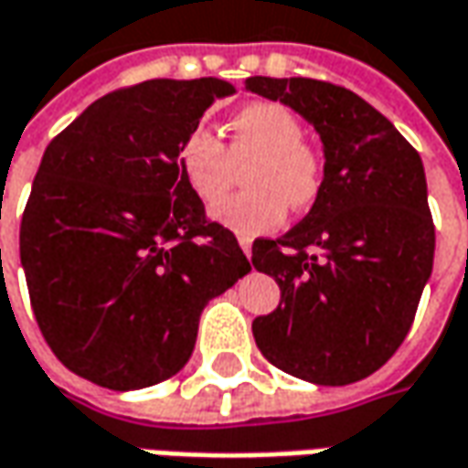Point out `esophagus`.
I'll return each mask as SVG.
<instances>
[{"label": "esophagus", "mask_w": 468, "mask_h": 468, "mask_svg": "<svg viewBox=\"0 0 468 468\" xmlns=\"http://www.w3.org/2000/svg\"><path fill=\"white\" fill-rule=\"evenodd\" d=\"M239 247H241V252H244L247 257L252 255V239H247V237H239Z\"/></svg>", "instance_id": "34e87169"}]
</instances>
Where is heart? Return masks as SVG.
I'll list each match as a JSON object with an SVG mask.
<instances>
[{
  "mask_svg": "<svg viewBox=\"0 0 468 468\" xmlns=\"http://www.w3.org/2000/svg\"><path fill=\"white\" fill-rule=\"evenodd\" d=\"M231 139H216L206 125H196L177 149V165L190 193L216 206L234 183L237 165H246L250 190L227 197L213 216L241 237H257L281 227L285 208L303 211L314 203L324 183V162L303 141V123L281 102H250L229 121Z\"/></svg>",
  "mask_w": 468,
  "mask_h": 468,
  "instance_id": "heart-1",
  "label": "heart"
}]
</instances>
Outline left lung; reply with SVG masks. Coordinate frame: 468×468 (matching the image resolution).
<instances>
[{
    "label": "left lung",
    "instance_id": "1",
    "mask_svg": "<svg viewBox=\"0 0 468 468\" xmlns=\"http://www.w3.org/2000/svg\"><path fill=\"white\" fill-rule=\"evenodd\" d=\"M324 144V183L312 211L281 239H255L252 265L281 288L252 335L275 368L345 387L387 363L412 327L432 272L435 227L415 146L356 92L329 81L250 77Z\"/></svg>",
    "mask_w": 468,
    "mask_h": 468
}]
</instances>
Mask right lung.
I'll use <instances>...</instances> for the list:
<instances>
[{
    "label": "right lung",
    "instance_id": "add662e5",
    "mask_svg": "<svg viewBox=\"0 0 468 468\" xmlns=\"http://www.w3.org/2000/svg\"><path fill=\"white\" fill-rule=\"evenodd\" d=\"M224 80H149L95 100L46 146L22 213L33 314L69 371L112 391L193 356L206 303L250 272L177 165Z\"/></svg>",
    "mask_w": 468,
    "mask_h": 468
}]
</instances>
